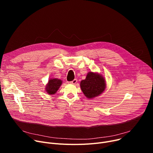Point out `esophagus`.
I'll return each instance as SVG.
<instances>
[{
	"label": "esophagus",
	"mask_w": 153,
	"mask_h": 153,
	"mask_svg": "<svg viewBox=\"0 0 153 153\" xmlns=\"http://www.w3.org/2000/svg\"><path fill=\"white\" fill-rule=\"evenodd\" d=\"M77 82V79H74L73 81H72L71 82H70V83H71L72 84H76Z\"/></svg>",
	"instance_id": "obj_1"
}]
</instances>
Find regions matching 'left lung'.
I'll use <instances>...</instances> for the list:
<instances>
[{
    "label": "left lung",
    "mask_w": 153,
    "mask_h": 153,
    "mask_svg": "<svg viewBox=\"0 0 153 153\" xmlns=\"http://www.w3.org/2000/svg\"><path fill=\"white\" fill-rule=\"evenodd\" d=\"M80 85L85 97L92 99L99 95L105 90V81L101 75L89 72Z\"/></svg>",
    "instance_id": "obj_1"
}]
</instances>
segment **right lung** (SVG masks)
<instances>
[{
  "label": "right lung",
  "mask_w": 153,
  "mask_h": 153,
  "mask_svg": "<svg viewBox=\"0 0 153 153\" xmlns=\"http://www.w3.org/2000/svg\"><path fill=\"white\" fill-rule=\"evenodd\" d=\"M61 84L62 81L61 80L56 78L52 79L50 80L49 82H48V84L46 86V91L48 92V94H49L50 95L54 94L57 92Z\"/></svg>",
  "instance_id": "obj_1"
}]
</instances>
